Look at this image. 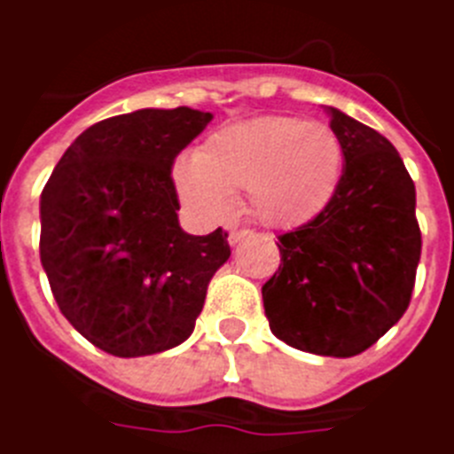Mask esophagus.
Here are the masks:
<instances>
[{"instance_id":"34e87169","label":"esophagus","mask_w":454,"mask_h":454,"mask_svg":"<svg viewBox=\"0 0 454 454\" xmlns=\"http://www.w3.org/2000/svg\"><path fill=\"white\" fill-rule=\"evenodd\" d=\"M253 231L251 230H234L230 234V244L231 246H237V244H241V241H244V239H248L251 237Z\"/></svg>"}]
</instances>
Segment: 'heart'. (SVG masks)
<instances>
[{
  "mask_svg": "<svg viewBox=\"0 0 454 454\" xmlns=\"http://www.w3.org/2000/svg\"><path fill=\"white\" fill-rule=\"evenodd\" d=\"M343 144L325 122L296 115H258L215 129L172 168L182 201L206 220L234 210V194H248V208L277 230L301 227L325 213L339 194Z\"/></svg>",
  "mask_w": 454,
  "mask_h": 454,
  "instance_id": "b5f03b06",
  "label": "heart"
}]
</instances>
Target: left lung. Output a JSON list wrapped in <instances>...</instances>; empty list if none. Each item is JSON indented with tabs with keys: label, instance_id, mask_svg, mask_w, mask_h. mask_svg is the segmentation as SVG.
<instances>
[{
	"label": "left lung",
	"instance_id": "left-lung-1",
	"mask_svg": "<svg viewBox=\"0 0 454 454\" xmlns=\"http://www.w3.org/2000/svg\"><path fill=\"white\" fill-rule=\"evenodd\" d=\"M326 114L346 156L339 194L279 237L282 265L262 286V305L272 333L291 348L353 357L405 315L421 231L414 182L395 146L339 108Z\"/></svg>",
	"mask_w": 454,
	"mask_h": 454
}]
</instances>
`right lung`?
Segmentation results:
<instances>
[{"instance_id": "obj_1", "label": "right lung", "mask_w": 454, "mask_h": 454, "mask_svg": "<svg viewBox=\"0 0 454 454\" xmlns=\"http://www.w3.org/2000/svg\"><path fill=\"white\" fill-rule=\"evenodd\" d=\"M213 115L142 108L87 128L40 196V258L63 317L115 357L170 350L192 336L208 282L230 258L227 231L179 227L175 158Z\"/></svg>"}]
</instances>
